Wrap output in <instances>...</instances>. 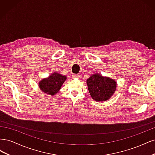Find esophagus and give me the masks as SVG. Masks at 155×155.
Wrapping results in <instances>:
<instances>
[{
    "label": "esophagus",
    "mask_w": 155,
    "mask_h": 155,
    "mask_svg": "<svg viewBox=\"0 0 155 155\" xmlns=\"http://www.w3.org/2000/svg\"><path fill=\"white\" fill-rule=\"evenodd\" d=\"M73 77L75 78H78L80 77V76H79V74H73Z\"/></svg>",
    "instance_id": "1"
}]
</instances>
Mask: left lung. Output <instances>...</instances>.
Instances as JSON below:
<instances>
[{
    "label": "left lung",
    "mask_w": 155,
    "mask_h": 155,
    "mask_svg": "<svg viewBox=\"0 0 155 155\" xmlns=\"http://www.w3.org/2000/svg\"><path fill=\"white\" fill-rule=\"evenodd\" d=\"M88 89L92 99L97 101L109 100L115 92L116 83L110 78L96 74L87 80Z\"/></svg>",
    "instance_id": "8db88e82"
}]
</instances>
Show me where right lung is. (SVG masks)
I'll return each mask as SVG.
<instances>
[{
	"label": "right lung",
	"mask_w": 155,
	"mask_h": 155,
	"mask_svg": "<svg viewBox=\"0 0 155 155\" xmlns=\"http://www.w3.org/2000/svg\"><path fill=\"white\" fill-rule=\"evenodd\" d=\"M66 79L67 77L63 75L54 73L48 78L41 81L39 86L42 91L53 96L60 90Z\"/></svg>",
	"instance_id": "add662e5"
}]
</instances>
